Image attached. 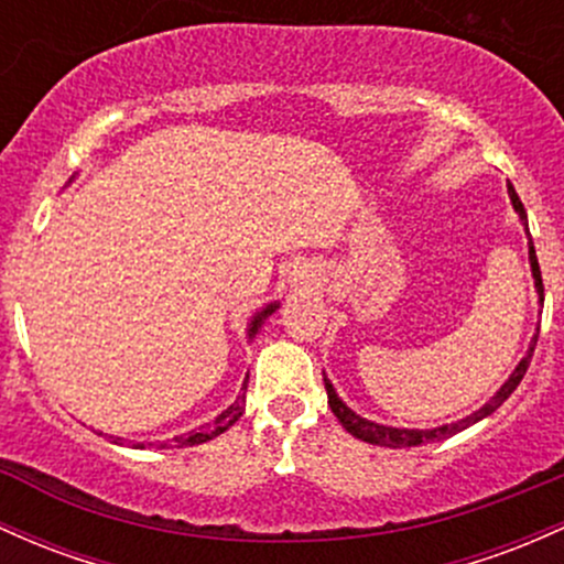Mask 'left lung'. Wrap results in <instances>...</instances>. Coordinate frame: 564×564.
I'll list each match as a JSON object with an SVG mask.
<instances>
[{"label": "left lung", "instance_id": "left-lung-1", "mask_svg": "<svg viewBox=\"0 0 564 564\" xmlns=\"http://www.w3.org/2000/svg\"><path fill=\"white\" fill-rule=\"evenodd\" d=\"M509 197H511V205H514V210L520 213V220L524 224V229H528V213H524L520 197H517L514 186L509 183ZM530 269H533V280H535V290L538 295H541L543 301V280H541V265H538V258H535V248H533V239H530ZM541 330V327H538ZM535 344H538V335H533V344H530V351L524 354V359L520 365L514 367V372L509 376V381H506L501 389L496 391V397H492L490 402H485L482 408L477 410V413L466 415V419L455 421V423H447V426H436V429H394V426H381V423H372L362 419V415L354 413L351 408H346L344 400H340L338 394H335L333 383L325 378V389H327V404H330V410L335 413V419L340 421V426L346 429L351 436H357V440L362 442H370V445H381V447H415V445H423V442H440V440H447V436L464 432V429H469L471 423L487 419L490 413H496L501 404L509 400L511 391L520 386V381L524 378V372H528L530 367V359H533V351H535Z\"/></svg>", "mask_w": 564, "mask_h": 564}]
</instances>
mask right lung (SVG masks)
<instances>
[{
	"label": "right lung",
	"instance_id": "obj_1",
	"mask_svg": "<svg viewBox=\"0 0 564 564\" xmlns=\"http://www.w3.org/2000/svg\"><path fill=\"white\" fill-rule=\"evenodd\" d=\"M276 308V303H271V306H265L261 314H256L252 316V322H250V338L252 335L258 333V327H261V322L265 319V316H269L271 312H274ZM242 389H248V378H245V386ZM242 410H245V394H239L237 397V402L234 404H229V408L224 410V413L218 415V419H215L213 423H207V426H199V429H194V432H188V434H183V436H175V445L178 447H192V445H202V442H207V440H213V436H218V434H224L226 429L229 426H234V423H237L239 419H242ZM135 447H143V442H138ZM160 447H167V442H162Z\"/></svg>",
	"mask_w": 564,
	"mask_h": 564
}]
</instances>
